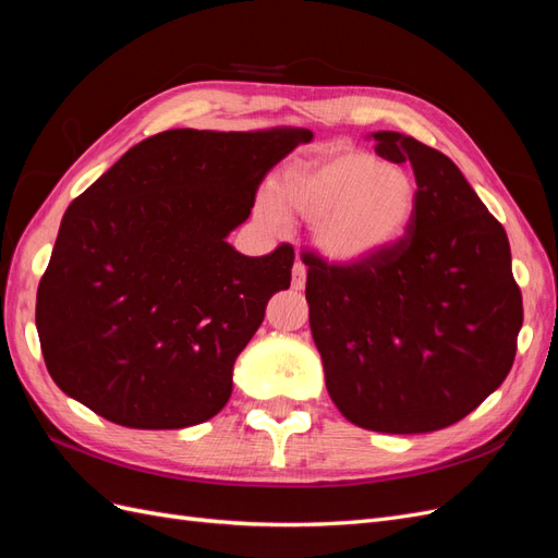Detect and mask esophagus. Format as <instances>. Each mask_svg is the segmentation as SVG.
<instances>
[{"instance_id":"34e87169","label":"esophagus","mask_w":558,"mask_h":558,"mask_svg":"<svg viewBox=\"0 0 558 558\" xmlns=\"http://www.w3.org/2000/svg\"><path fill=\"white\" fill-rule=\"evenodd\" d=\"M305 283H307L305 265H302L300 260H295V265H293V272H291V286H293L295 291H302V289H305Z\"/></svg>"}]
</instances>
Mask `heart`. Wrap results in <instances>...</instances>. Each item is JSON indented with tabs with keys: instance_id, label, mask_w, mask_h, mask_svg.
I'll return each instance as SVG.
<instances>
[{
	"instance_id": "b5f03b06",
	"label": "heart",
	"mask_w": 558,
	"mask_h": 558,
	"mask_svg": "<svg viewBox=\"0 0 558 558\" xmlns=\"http://www.w3.org/2000/svg\"><path fill=\"white\" fill-rule=\"evenodd\" d=\"M418 183L373 150L335 146L275 177L258 214L269 226L312 223V244L328 263L363 265L398 246L414 226Z\"/></svg>"
}]
</instances>
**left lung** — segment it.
<instances>
[{"mask_svg": "<svg viewBox=\"0 0 558 558\" xmlns=\"http://www.w3.org/2000/svg\"><path fill=\"white\" fill-rule=\"evenodd\" d=\"M410 162L414 226L351 267L305 260L310 328L337 410L367 430L414 435L468 416L508 377L523 324L505 228L459 167L408 134H369Z\"/></svg>", "mask_w": 558, "mask_h": 558, "instance_id": "8db88e82", "label": "left lung"}]
</instances>
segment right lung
<instances>
[{
	"instance_id": "1",
	"label": "right lung",
	"mask_w": 558,
	"mask_h": 558,
	"mask_svg": "<svg viewBox=\"0 0 558 558\" xmlns=\"http://www.w3.org/2000/svg\"><path fill=\"white\" fill-rule=\"evenodd\" d=\"M305 128L167 130L66 207L37 291V332L62 391L118 426L209 421L234 361L291 286L295 253L251 258L228 244L258 185Z\"/></svg>"
}]
</instances>
